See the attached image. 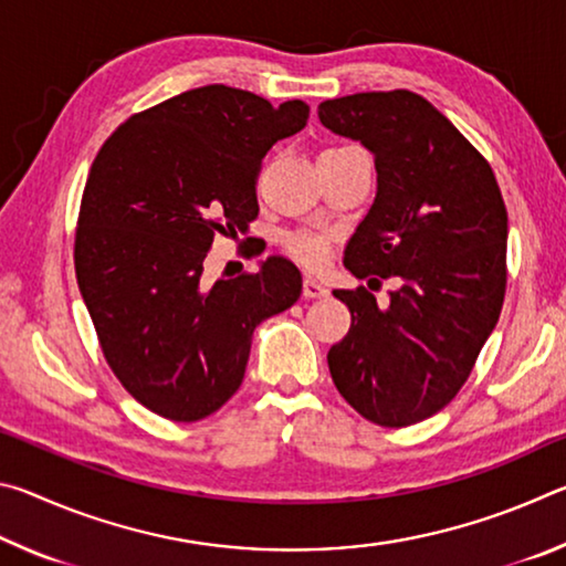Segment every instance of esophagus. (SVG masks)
Here are the masks:
<instances>
[{
    "mask_svg": "<svg viewBox=\"0 0 566 566\" xmlns=\"http://www.w3.org/2000/svg\"><path fill=\"white\" fill-rule=\"evenodd\" d=\"M302 294L306 296V300H319V296L327 294V286L317 282V280H312V276H306L304 284H302Z\"/></svg>",
    "mask_w": 566,
    "mask_h": 566,
    "instance_id": "obj_1",
    "label": "esophagus"
}]
</instances>
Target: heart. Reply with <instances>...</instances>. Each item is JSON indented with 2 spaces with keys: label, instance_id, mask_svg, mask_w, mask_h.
<instances>
[{
  "label": "heart",
  "instance_id": "b5f03b06",
  "mask_svg": "<svg viewBox=\"0 0 566 566\" xmlns=\"http://www.w3.org/2000/svg\"><path fill=\"white\" fill-rule=\"evenodd\" d=\"M337 149H354V147H334ZM286 254L294 256L296 262L310 266V270H319L329 260V234L327 232H294L284 239Z\"/></svg>",
  "mask_w": 566,
  "mask_h": 566
}]
</instances>
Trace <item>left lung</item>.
<instances>
[{
  "mask_svg": "<svg viewBox=\"0 0 566 566\" xmlns=\"http://www.w3.org/2000/svg\"><path fill=\"white\" fill-rule=\"evenodd\" d=\"M317 114L327 129L359 139L377 167V199L344 266L359 280H401L387 306L367 286L334 290L352 327L327 354L332 379L364 419L417 424L459 395L500 322L502 191L482 151L415 92L352 94L322 102Z\"/></svg>",
  "mask_w": 566,
  "mask_h": 566,
  "instance_id": "obj_1",
  "label": "left lung"
}]
</instances>
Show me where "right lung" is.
<instances>
[{"mask_svg":"<svg viewBox=\"0 0 566 566\" xmlns=\"http://www.w3.org/2000/svg\"><path fill=\"white\" fill-rule=\"evenodd\" d=\"M306 117L300 99L276 109L209 84L132 114L94 157L76 284L114 377L155 415L217 411L242 385L256 324L300 300L302 274L284 256L214 284L202 272L214 237L234 239L260 214L262 159Z\"/></svg>","mask_w":566,"mask_h":566,"instance_id":"right-lung-1","label":"right lung"}]
</instances>
